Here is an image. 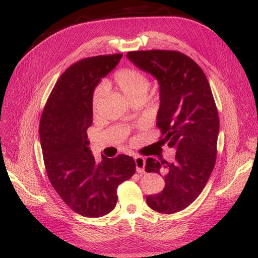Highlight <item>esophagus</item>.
I'll return each instance as SVG.
<instances>
[{
    "instance_id": "esophagus-1",
    "label": "esophagus",
    "mask_w": 258,
    "mask_h": 258,
    "mask_svg": "<svg viewBox=\"0 0 258 258\" xmlns=\"http://www.w3.org/2000/svg\"><path fill=\"white\" fill-rule=\"evenodd\" d=\"M135 166H136V172L140 174H143L145 172V158L142 156H135Z\"/></svg>"
}]
</instances>
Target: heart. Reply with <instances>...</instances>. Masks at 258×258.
Instances as JSON below:
<instances>
[{"instance_id":"heart-1","label":"heart","mask_w":258,"mask_h":258,"mask_svg":"<svg viewBox=\"0 0 258 258\" xmlns=\"http://www.w3.org/2000/svg\"><path fill=\"white\" fill-rule=\"evenodd\" d=\"M114 84L130 102L144 100L150 89V81L147 76L143 72L135 69L119 70L114 76ZM104 93H105V90L101 86L96 89L94 94H93L92 107L94 113L100 109Z\"/></svg>"}]
</instances>
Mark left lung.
Returning <instances> with one entry per match:
<instances>
[{"instance_id": "1", "label": "left lung", "mask_w": 258, "mask_h": 258, "mask_svg": "<svg viewBox=\"0 0 258 258\" xmlns=\"http://www.w3.org/2000/svg\"><path fill=\"white\" fill-rule=\"evenodd\" d=\"M126 57L157 81L160 142L176 150L174 162L146 160L145 171L165 179L164 189L146 203L158 213L179 212L199 197L215 166L220 119L210 83L193 59L176 51L128 52Z\"/></svg>"}]
</instances>
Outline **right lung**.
<instances>
[{"label":"right lung","instance_id":"add662e5","mask_svg":"<svg viewBox=\"0 0 258 258\" xmlns=\"http://www.w3.org/2000/svg\"><path fill=\"white\" fill-rule=\"evenodd\" d=\"M122 54L84 58L59 76L40 122L41 147L48 179L71 210L101 217L114 210L117 186L135 173L128 155L96 162L86 131L93 122L95 87L122 58Z\"/></svg>","mask_w":258,"mask_h":258}]
</instances>
